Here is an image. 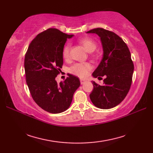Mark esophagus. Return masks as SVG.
Returning a JSON list of instances; mask_svg holds the SVG:
<instances>
[{
	"mask_svg": "<svg viewBox=\"0 0 153 153\" xmlns=\"http://www.w3.org/2000/svg\"><path fill=\"white\" fill-rule=\"evenodd\" d=\"M85 82H86V81H85V80H84V79H80V83H81V84H82H82H84V83H85Z\"/></svg>",
	"mask_w": 153,
	"mask_h": 153,
	"instance_id": "34e87169",
	"label": "esophagus"
}]
</instances>
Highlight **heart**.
<instances>
[{"label": "heart", "mask_w": 153, "mask_h": 153, "mask_svg": "<svg viewBox=\"0 0 153 153\" xmlns=\"http://www.w3.org/2000/svg\"><path fill=\"white\" fill-rule=\"evenodd\" d=\"M80 43L82 44L87 51L89 53H92L96 49L97 44L95 41L90 38H83L80 40ZM70 45L66 44L62 48V57L65 60H67L70 57ZM91 64L89 62L76 63L72 65L69 69L70 72L73 74L79 77H85L88 75L89 71L92 70Z\"/></svg>", "instance_id": "heart-1"}]
</instances>
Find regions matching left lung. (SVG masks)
Listing matches in <instances>:
<instances>
[{
    "label": "left lung",
    "instance_id": "8db88e82",
    "mask_svg": "<svg viewBox=\"0 0 153 153\" xmlns=\"http://www.w3.org/2000/svg\"><path fill=\"white\" fill-rule=\"evenodd\" d=\"M87 33L98 35L103 48L102 60L93 76H106L102 85L92 82L94 88L90 99L99 108H112L125 99L130 89L134 70L130 51L122 39L112 31L99 27Z\"/></svg>",
    "mask_w": 153,
    "mask_h": 153
}]
</instances>
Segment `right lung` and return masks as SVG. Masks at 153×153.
<instances>
[{
	"mask_svg": "<svg viewBox=\"0 0 153 153\" xmlns=\"http://www.w3.org/2000/svg\"><path fill=\"white\" fill-rule=\"evenodd\" d=\"M73 36L47 29L32 40L25 53V79L31 95L39 106L52 114L69 108L80 85L78 77L71 74L60 83L55 80L63 65L62 48L67 39Z\"/></svg>",
	"mask_w": 153,
	"mask_h": 153,
	"instance_id": "1",
	"label": "right lung"
}]
</instances>
